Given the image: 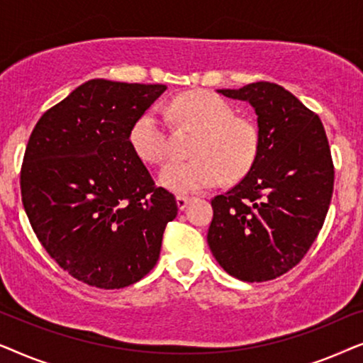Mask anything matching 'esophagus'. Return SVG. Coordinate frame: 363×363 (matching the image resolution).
Wrapping results in <instances>:
<instances>
[{"instance_id": "34e87169", "label": "esophagus", "mask_w": 363, "mask_h": 363, "mask_svg": "<svg viewBox=\"0 0 363 363\" xmlns=\"http://www.w3.org/2000/svg\"><path fill=\"white\" fill-rule=\"evenodd\" d=\"M188 201H190V196H183V195L177 196V205H178V208H180V210H185Z\"/></svg>"}]
</instances>
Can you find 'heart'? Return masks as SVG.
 I'll return each instance as SVG.
<instances>
[{
    "label": "heart",
    "mask_w": 363,
    "mask_h": 363,
    "mask_svg": "<svg viewBox=\"0 0 363 363\" xmlns=\"http://www.w3.org/2000/svg\"><path fill=\"white\" fill-rule=\"evenodd\" d=\"M168 111L180 125L198 132L188 162H175L160 173V183L177 193L208 190L223 178L238 182L255 167L261 148L259 128L250 117L236 116L225 97L210 91L177 96ZM132 150L140 160L163 165L172 155L170 135L160 112H143L130 128Z\"/></svg>",
    "instance_id": "b5f03b06"
}]
</instances>
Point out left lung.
<instances>
[{
  "label": "left lung",
  "mask_w": 363,
  "mask_h": 363,
  "mask_svg": "<svg viewBox=\"0 0 363 363\" xmlns=\"http://www.w3.org/2000/svg\"><path fill=\"white\" fill-rule=\"evenodd\" d=\"M257 113L259 155L242 180L211 200L208 245L228 274L276 279L315 241L334 191V162L319 116L274 82L220 89Z\"/></svg>",
  "instance_id": "left-lung-1"
}]
</instances>
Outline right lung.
I'll use <instances>...</instances> for the list:
<instances>
[{
  "instance_id": "1",
  "label": "right lung",
  "mask_w": 363,
  "mask_h": 363,
  "mask_svg": "<svg viewBox=\"0 0 363 363\" xmlns=\"http://www.w3.org/2000/svg\"><path fill=\"white\" fill-rule=\"evenodd\" d=\"M165 89L92 79L44 112L28 140L19 177L28 220L48 255L89 286L121 289L147 276L178 213L128 140Z\"/></svg>"
}]
</instances>
